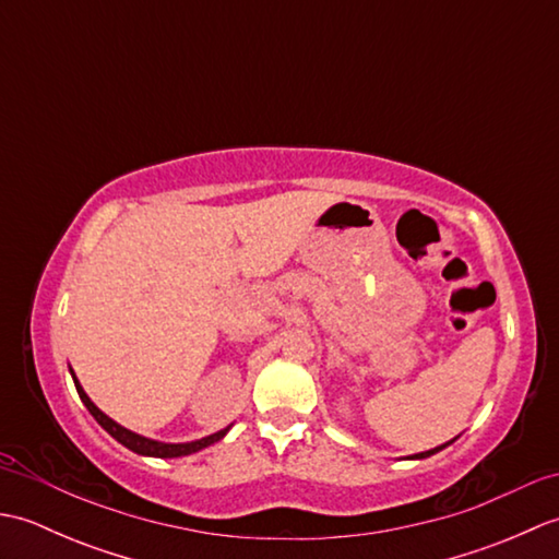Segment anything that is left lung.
<instances>
[{"label": "left lung", "mask_w": 559, "mask_h": 559, "mask_svg": "<svg viewBox=\"0 0 559 559\" xmlns=\"http://www.w3.org/2000/svg\"><path fill=\"white\" fill-rule=\"evenodd\" d=\"M451 442H454V439H451ZM451 442H447V444H451ZM447 444H442V447H437V449H430V451H423V454H415V459H425V456H432V454H437L439 449H444Z\"/></svg>", "instance_id": "obj_1"}]
</instances>
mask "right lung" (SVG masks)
<instances>
[{
    "label": "right lung",
    "instance_id": "1",
    "mask_svg": "<svg viewBox=\"0 0 559 559\" xmlns=\"http://www.w3.org/2000/svg\"><path fill=\"white\" fill-rule=\"evenodd\" d=\"M71 377H74V372H71ZM74 384H76V391H79V396H81V401H83V406H86V408L91 411L93 418H96V420L103 425V430H108V432L117 439V442L124 444L127 449L136 451V454L158 456V459L187 456V454H194V451L204 449V447H209V444H213V442H218V439H221L225 432H228V427H225V430H221V432H216V435H209V437L197 439V442H189V444H163V442H153V439H146V437H141V435H134V432L124 430L122 425H117V423L110 420L108 415H105L103 411H98L96 403H93V401L86 396V391H83L81 384L76 382V377H74Z\"/></svg>",
    "mask_w": 559,
    "mask_h": 559
}]
</instances>
